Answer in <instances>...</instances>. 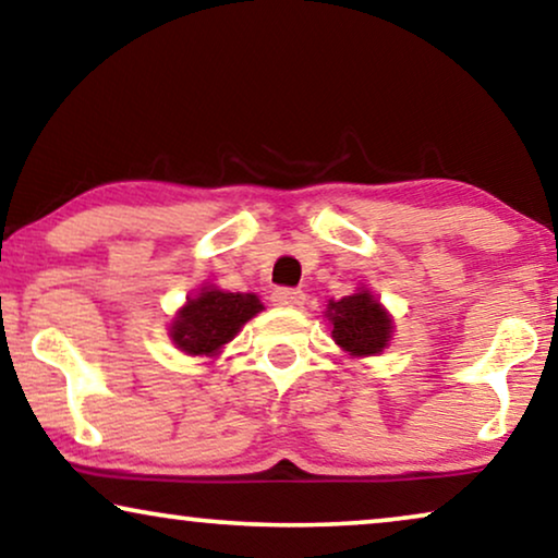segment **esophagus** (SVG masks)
I'll return each mask as SVG.
<instances>
[{
  "mask_svg": "<svg viewBox=\"0 0 558 558\" xmlns=\"http://www.w3.org/2000/svg\"><path fill=\"white\" fill-rule=\"evenodd\" d=\"M271 302L277 304V307H302L304 294L300 289H277V292L271 294Z\"/></svg>",
  "mask_w": 558,
  "mask_h": 558,
  "instance_id": "esophagus-1",
  "label": "esophagus"
}]
</instances>
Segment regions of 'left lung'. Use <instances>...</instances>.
<instances>
[{
	"label": "left lung",
	"instance_id": "obj_1",
	"mask_svg": "<svg viewBox=\"0 0 558 558\" xmlns=\"http://www.w3.org/2000/svg\"><path fill=\"white\" fill-rule=\"evenodd\" d=\"M325 317L332 325L335 345L350 357L380 355L393 338V317L368 287L327 302Z\"/></svg>",
	"mask_w": 558,
	"mask_h": 558
}]
</instances>
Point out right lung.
I'll return each instance as SVG.
<instances>
[{"mask_svg":"<svg viewBox=\"0 0 558 558\" xmlns=\"http://www.w3.org/2000/svg\"><path fill=\"white\" fill-rule=\"evenodd\" d=\"M264 310L256 294L226 292L216 284H203L197 294L174 312L170 340L185 355L216 357L231 342L241 327Z\"/></svg>","mask_w":558,"mask_h":558,"instance_id":"obj_1","label":"right lung"}]
</instances>
